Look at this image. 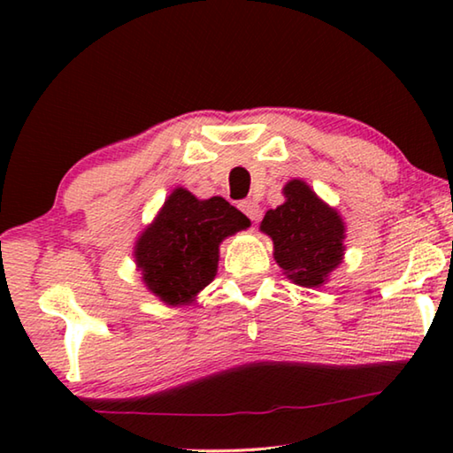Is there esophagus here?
Returning a JSON list of instances; mask_svg holds the SVG:
<instances>
[{
	"instance_id": "34e87169",
	"label": "esophagus",
	"mask_w": 453,
	"mask_h": 453,
	"mask_svg": "<svg viewBox=\"0 0 453 453\" xmlns=\"http://www.w3.org/2000/svg\"><path fill=\"white\" fill-rule=\"evenodd\" d=\"M240 210L248 216L251 221L259 219V216H262V211H259V205L254 202V199H243V202H240Z\"/></svg>"
}]
</instances>
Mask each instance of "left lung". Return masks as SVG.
Returning <instances> with one entry per match:
<instances>
[{
    "label": "left lung",
    "mask_w": 453,
    "mask_h": 453,
    "mask_svg": "<svg viewBox=\"0 0 453 453\" xmlns=\"http://www.w3.org/2000/svg\"><path fill=\"white\" fill-rule=\"evenodd\" d=\"M283 194L286 203L265 213L262 229L273 240V257L289 280L319 286L342 264L343 221L300 180L289 181Z\"/></svg>",
    "instance_id": "obj_1"
}]
</instances>
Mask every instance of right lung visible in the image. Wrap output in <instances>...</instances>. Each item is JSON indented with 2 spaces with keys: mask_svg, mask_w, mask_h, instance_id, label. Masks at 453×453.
Segmentation results:
<instances>
[{
  "mask_svg": "<svg viewBox=\"0 0 453 453\" xmlns=\"http://www.w3.org/2000/svg\"><path fill=\"white\" fill-rule=\"evenodd\" d=\"M248 226L250 219L224 197L199 202L189 191L175 189L137 242L135 262L143 281L165 303H189L216 275L221 240Z\"/></svg>",
  "mask_w": 453,
  "mask_h": 453,
  "instance_id": "1",
  "label": "right lung"
}]
</instances>
